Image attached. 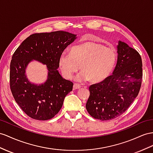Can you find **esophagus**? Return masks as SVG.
Here are the masks:
<instances>
[{
  "mask_svg": "<svg viewBox=\"0 0 153 153\" xmlns=\"http://www.w3.org/2000/svg\"><path fill=\"white\" fill-rule=\"evenodd\" d=\"M81 87V85H79V84H77V83L74 84V87H73L74 89H79Z\"/></svg>",
  "mask_w": 153,
  "mask_h": 153,
  "instance_id": "obj_1",
  "label": "esophagus"
}]
</instances>
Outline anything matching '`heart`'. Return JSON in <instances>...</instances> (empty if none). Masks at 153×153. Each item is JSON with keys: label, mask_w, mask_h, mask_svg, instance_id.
<instances>
[{"label": "heart", "mask_w": 153, "mask_h": 153, "mask_svg": "<svg viewBox=\"0 0 153 153\" xmlns=\"http://www.w3.org/2000/svg\"><path fill=\"white\" fill-rule=\"evenodd\" d=\"M116 60L117 54L114 49L106 48L100 43L87 42L74 46L70 52L63 51L58 62L62 75L66 79H71L80 65L82 70L76 76V80L99 83L111 75Z\"/></svg>", "instance_id": "b5f03b06"}]
</instances>
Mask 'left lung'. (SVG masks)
Wrapping results in <instances>:
<instances>
[{
  "instance_id": "obj_1",
  "label": "left lung",
  "mask_w": 153,
  "mask_h": 153,
  "mask_svg": "<svg viewBox=\"0 0 153 153\" xmlns=\"http://www.w3.org/2000/svg\"><path fill=\"white\" fill-rule=\"evenodd\" d=\"M117 61L112 75L90 86L86 103L89 114L101 121L116 118L127 111L138 96L142 81V61L140 53L119 41Z\"/></svg>"
}]
</instances>
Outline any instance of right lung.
<instances>
[{"mask_svg":"<svg viewBox=\"0 0 153 153\" xmlns=\"http://www.w3.org/2000/svg\"><path fill=\"white\" fill-rule=\"evenodd\" d=\"M76 35L64 31L31 35L13 54L10 62V89L15 101L29 117L37 120L52 119L60 111L65 96L72 91L73 83L63 79L57 70L59 57ZM46 64L48 79L44 84L35 85L26 77L30 62Z\"/></svg>","mask_w":153,"mask_h":153,"instance_id":"right-lung-1","label":"right lung"}]
</instances>
